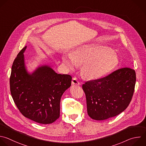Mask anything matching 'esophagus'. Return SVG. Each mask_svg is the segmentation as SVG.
Here are the masks:
<instances>
[{
    "label": "esophagus",
    "mask_w": 146,
    "mask_h": 146,
    "mask_svg": "<svg viewBox=\"0 0 146 146\" xmlns=\"http://www.w3.org/2000/svg\"><path fill=\"white\" fill-rule=\"evenodd\" d=\"M72 85H80V82H79V81L78 80L77 77H73L72 79Z\"/></svg>",
    "instance_id": "obj_1"
}]
</instances>
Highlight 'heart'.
<instances>
[{"mask_svg":"<svg viewBox=\"0 0 146 146\" xmlns=\"http://www.w3.org/2000/svg\"><path fill=\"white\" fill-rule=\"evenodd\" d=\"M63 61L69 67L82 64L84 75L89 79L99 78L113 69L118 64L116 53L103 44H90L80 47L73 56L63 57Z\"/></svg>","mask_w":146,"mask_h":146,"instance_id":"1","label":"heart"}]
</instances>
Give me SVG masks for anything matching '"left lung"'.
I'll use <instances>...</instances> for the list:
<instances>
[{
    "instance_id": "1",
    "label": "left lung",
    "mask_w": 146,
    "mask_h": 146,
    "mask_svg": "<svg viewBox=\"0 0 146 146\" xmlns=\"http://www.w3.org/2000/svg\"><path fill=\"white\" fill-rule=\"evenodd\" d=\"M136 83L135 71L122 68L106 77L82 85L88 114L92 119L103 120L116 116L129 106Z\"/></svg>"
}]
</instances>
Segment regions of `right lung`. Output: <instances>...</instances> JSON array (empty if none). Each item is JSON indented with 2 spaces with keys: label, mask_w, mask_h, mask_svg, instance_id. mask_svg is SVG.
I'll use <instances>...</instances> for the list:
<instances>
[{
  "label": "right lung",
  "mask_w": 146,
  "mask_h": 146,
  "mask_svg": "<svg viewBox=\"0 0 146 146\" xmlns=\"http://www.w3.org/2000/svg\"><path fill=\"white\" fill-rule=\"evenodd\" d=\"M23 47L15 58L10 78V91L20 112L26 117L43 124L60 117V100L71 86L72 76L56 73L48 66L39 67L31 74L25 66Z\"/></svg>",
  "instance_id": "add662e5"
}]
</instances>
